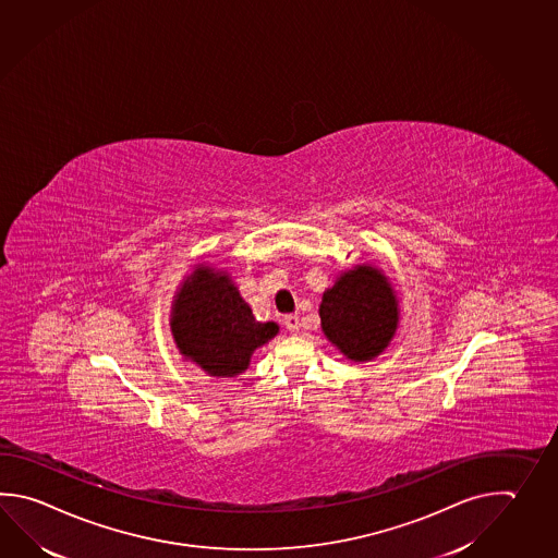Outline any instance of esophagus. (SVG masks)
Returning a JSON list of instances; mask_svg holds the SVG:
<instances>
[{
  "instance_id": "1",
  "label": "esophagus",
  "mask_w": 558,
  "mask_h": 558,
  "mask_svg": "<svg viewBox=\"0 0 558 558\" xmlns=\"http://www.w3.org/2000/svg\"><path fill=\"white\" fill-rule=\"evenodd\" d=\"M286 330L290 331V333H298L300 330V318H298L296 314H290V316H286L284 318Z\"/></svg>"
}]
</instances>
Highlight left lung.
<instances>
[{
	"instance_id": "1",
	"label": "left lung",
	"mask_w": 558,
	"mask_h": 558,
	"mask_svg": "<svg viewBox=\"0 0 558 558\" xmlns=\"http://www.w3.org/2000/svg\"><path fill=\"white\" fill-rule=\"evenodd\" d=\"M319 319L326 338L348 360L369 362L398 331V296L379 268L357 264L324 292Z\"/></svg>"
}]
</instances>
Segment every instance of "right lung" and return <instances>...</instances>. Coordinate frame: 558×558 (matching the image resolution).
<instances>
[{
  "label": "right lung",
  "instance_id": "1",
  "mask_svg": "<svg viewBox=\"0 0 558 558\" xmlns=\"http://www.w3.org/2000/svg\"><path fill=\"white\" fill-rule=\"evenodd\" d=\"M171 330L184 360L208 376L234 377L278 333V324L256 322L230 276L198 264L174 296Z\"/></svg>",
  "mask_w": 558,
  "mask_h": 558
}]
</instances>
